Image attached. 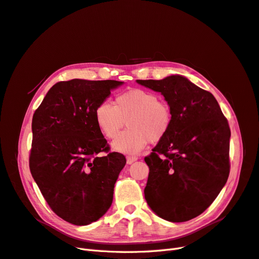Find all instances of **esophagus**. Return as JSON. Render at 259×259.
<instances>
[{
  "label": "esophagus",
  "instance_id": "1",
  "mask_svg": "<svg viewBox=\"0 0 259 259\" xmlns=\"http://www.w3.org/2000/svg\"><path fill=\"white\" fill-rule=\"evenodd\" d=\"M137 159H138V157H136V156H126V162L128 164L135 162Z\"/></svg>",
  "mask_w": 259,
  "mask_h": 259
}]
</instances>
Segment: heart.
<instances>
[{
    "instance_id": "obj_1",
    "label": "heart",
    "mask_w": 259,
    "mask_h": 259,
    "mask_svg": "<svg viewBox=\"0 0 259 259\" xmlns=\"http://www.w3.org/2000/svg\"><path fill=\"white\" fill-rule=\"evenodd\" d=\"M97 126L107 139L116 138L125 121L128 128L112 142V149L124 154H137L151 142L162 140L173 123L167 102L149 90L131 89L118 95L111 104L103 102L95 111Z\"/></svg>"
}]
</instances>
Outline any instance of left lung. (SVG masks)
Masks as SVG:
<instances>
[{
	"instance_id": "1",
	"label": "left lung",
	"mask_w": 259,
	"mask_h": 259,
	"mask_svg": "<svg viewBox=\"0 0 259 259\" xmlns=\"http://www.w3.org/2000/svg\"><path fill=\"white\" fill-rule=\"evenodd\" d=\"M137 82L160 92L173 113L167 136L144 157L150 169L144 198L164 220H191L209 207L229 179V122L210 92L186 77Z\"/></svg>"
}]
</instances>
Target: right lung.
Segmentation results:
<instances>
[{
  "mask_svg": "<svg viewBox=\"0 0 259 259\" xmlns=\"http://www.w3.org/2000/svg\"><path fill=\"white\" fill-rule=\"evenodd\" d=\"M122 84L58 81L33 116L30 173L51 209L74 225L90 224L108 210L126 163L123 154L109 152L95 119L98 105ZM103 151L108 155L101 157Z\"/></svg>",
  "mask_w": 259,
  "mask_h": 259,
  "instance_id": "add662e5",
  "label": "right lung"
}]
</instances>
